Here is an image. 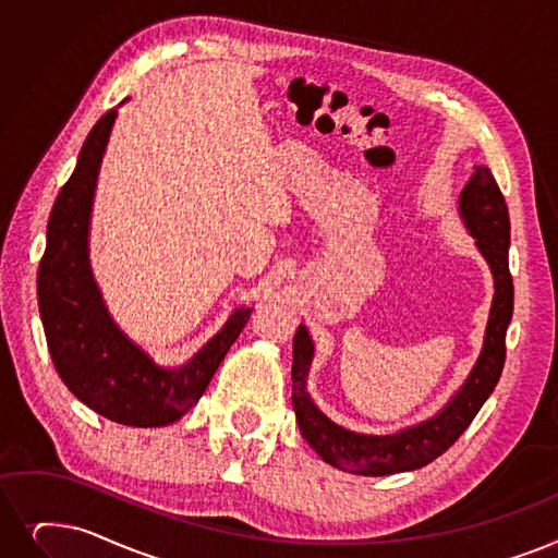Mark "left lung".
<instances>
[{"instance_id": "1", "label": "left lung", "mask_w": 558, "mask_h": 558, "mask_svg": "<svg viewBox=\"0 0 558 558\" xmlns=\"http://www.w3.org/2000/svg\"><path fill=\"white\" fill-rule=\"evenodd\" d=\"M458 216L474 236L476 251L490 266L495 294L474 367L438 413L387 435L357 433L335 424L307 392L314 342L303 324L296 328L292 362L294 413L303 438L337 470L360 476H387L428 465L463 435L495 390L506 360V330L513 317V278L508 271L511 221L488 166H474L472 178L458 196Z\"/></svg>"}]
</instances>
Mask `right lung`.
Masks as SVG:
<instances>
[{"label":"right lung","instance_id":"1","mask_svg":"<svg viewBox=\"0 0 558 558\" xmlns=\"http://www.w3.org/2000/svg\"><path fill=\"white\" fill-rule=\"evenodd\" d=\"M116 118L118 109H111L95 123L54 201L38 266V307L47 349L68 390L111 422L157 428L198 403L253 307L232 310L223 328L175 367L159 365L118 328L95 282L88 248L95 189Z\"/></svg>","mask_w":558,"mask_h":558}]
</instances>
